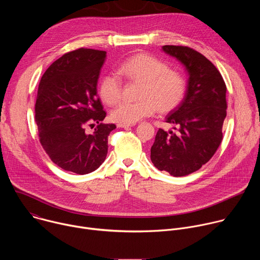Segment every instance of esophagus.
<instances>
[{
	"mask_svg": "<svg viewBox=\"0 0 260 260\" xmlns=\"http://www.w3.org/2000/svg\"><path fill=\"white\" fill-rule=\"evenodd\" d=\"M135 124H125V123H118L117 124V127H121V128H126V127H131V126H134Z\"/></svg>",
	"mask_w": 260,
	"mask_h": 260,
	"instance_id": "1",
	"label": "esophagus"
}]
</instances>
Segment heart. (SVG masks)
I'll return each mask as SVG.
<instances>
[{
  "label": "heart",
  "instance_id": "b5f03b06",
  "mask_svg": "<svg viewBox=\"0 0 260 260\" xmlns=\"http://www.w3.org/2000/svg\"><path fill=\"white\" fill-rule=\"evenodd\" d=\"M117 73L129 81L143 82L141 101L121 102L111 111V118L119 123H136L151 116L156 109L161 113L170 112L180 105L186 90V82L181 73L170 70L165 61L149 54H136L125 59ZM99 92L106 104H116L122 93L120 77L114 73L106 74L101 79Z\"/></svg>",
  "mask_w": 260,
  "mask_h": 260
}]
</instances>
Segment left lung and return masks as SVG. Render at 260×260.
Listing matches in <instances>:
<instances>
[{"label": "left lung", "mask_w": 260, "mask_h": 260, "mask_svg": "<svg viewBox=\"0 0 260 260\" xmlns=\"http://www.w3.org/2000/svg\"><path fill=\"white\" fill-rule=\"evenodd\" d=\"M162 51L187 72L185 95L166 117L176 133L159 128L151 147V161L174 177L189 175L207 164L222 141L226 117V86L216 67L200 52L165 45Z\"/></svg>", "instance_id": "1"}]
</instances>
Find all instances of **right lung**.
Here are the masks:
<instances>
[{"label":"right lung","instance_id":"right-lung-1","mask_svg":"<svg viewBox=\"0 0 260 260\" xmlns=\"http://www.w3.org/2000/svg\"><path fill=\"white\" fill-rule=\"evenodd\" d=\"M106 51L79 48L56 59L41 78L35 105L40 142L50 159L64 171L89 174L105 161L108 136L98 80ZM98 126L87 134V126Z\"/></svg>","mask_w":260,"mask_h":260}]
</instances>
